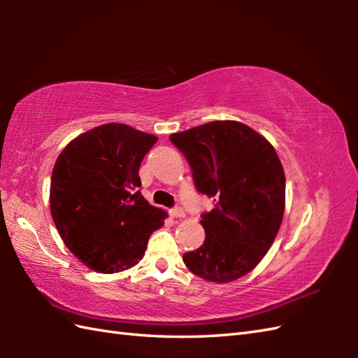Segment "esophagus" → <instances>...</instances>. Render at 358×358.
<instances>
[{"instance_id": "1", "label": "esophagus", "mask_w": 358, "mask_h": 358, "mask_svg": "<svg viewBox=\"0 0 358 358\" xmlns=\"http://www.w3.org/2000/svg\"><path fill=\"white\" fill-rule=\"evenodd\" d=\"M169 215H171V217H175V218L185 217V212H183V209L177 206V208H172V209L169 210Z\"/></svg>"}]
</instances>
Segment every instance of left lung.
I'll use <instances>...</instances> for the list:
<instances>
[{"label": "left lung", "instance_id": "8db88e82", "mask_svg": "<svg viewBox=\"0 0 358 358\" xmlns=\"http://www.w3.org/2000/svg\"><path fill=\"white\" fill-rule=\"evenodd\" d=\"M195 189L214 199L203 212L206 238L183 262L204 280L229 283L252 271L272 246L285 212L286 178L275 149L238 121H212L172 134Z\"/></svg>", "mask_w": 358, "mask_h": 358}]
</instances>
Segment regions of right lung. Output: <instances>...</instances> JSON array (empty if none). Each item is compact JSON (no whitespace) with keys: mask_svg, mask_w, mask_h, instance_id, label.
Segmentation results:
<instances>
[{"mask_svg":"<svg viewBox=\"0 0 358 358\" xmlns=\"http://www.w3.org/2000/svg\"><path fill=\"white\" fill-rule=\"evenodd\" d=\"M157 136L109 123L72 140L50 178L53 223L71 252L96 272L138 263L166 212L150 206L138 187L140 164Z\"/></svg>","mask_w":358,"mask_h":358,"instance_id":"obj_1","label":"right lung"}]
</instances>
